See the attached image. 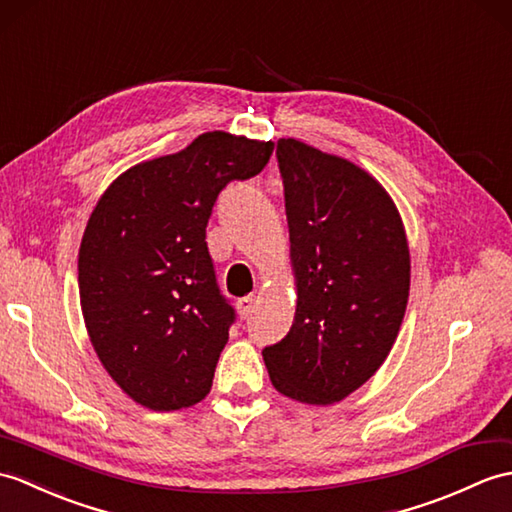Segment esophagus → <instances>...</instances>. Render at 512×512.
<instances>
[{
    "mask_svg": "<svg viewBox=\"0 0 512 512\" xmlns=\"http://www.w3.org/2000/svg\"><path fill=\"white\" fill-rule=\"evenodd\" d=\"M255 305H257V296H253V294L242 296V299H237V312H240L242 318H248L253 314Z\"/></svg>",
    "mask_w": 512,
    "mask_h": 512,
    "instance_id": "esophagus-1",
    "label": "esophagus"
}]
</instances>
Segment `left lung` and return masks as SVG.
I'll return each instance as SVG.
<instances>
[{"label": "left lung", "mask_w": 512, "mask_h": 512, "mask_svg": "<svg viewBox=\"0 0 512 512\" xmlns=\"http://www.w3.org/2000/svg\"><path fill=\"white\" fill-rule=\"evenodd\" d=\"M294 323L264 349L270 382L312 406L342 401L375 375L410 294V251L395 202L358 165L299 139L277 141Z\"/></svg>", "instance_id": "8db88e82"}]
</instances>
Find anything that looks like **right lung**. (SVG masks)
<instances>
[{
  "label": "right lung",
  "mask_w": 512,
  "mask_h": 512,
  "mask_svg": "<svg viewBox=\"0 0 512 512\" xmlns=\"http://www.w3.org/2000/svg\"><path fill=\"white\" fill-rule=\"evenodd\" d=\"M275 144L222 130L137 163L102 194L78 253L80 307L95 353L150 410L189 408L211 390L235 310L207 248V222L231 181L266 168Z\"/></svg>",
  "instance_id": "add662e5"
}]
</instances>
